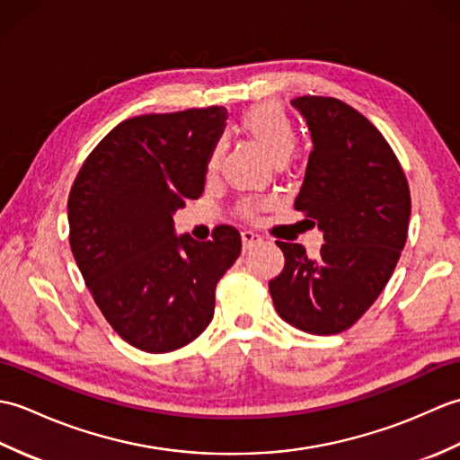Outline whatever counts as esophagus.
I'll use <instances>...</instances> for the list:
<instances>
[{
	"label": "esophagus",
	"mask_w": 460,
	"mask_h": 460,
	"mask_svg": "<svg viewBox=\"0 0 460 460\" xmlns=\"http://www.w3.org/2000/svg\"><path fill=\"white\" fill-rule=\"evenodd\" d=\"M241 239H243V251L247 252L252 245H255V243L261 241V235H257L255 231L245 229V231H241Z\"/></svg>",
	"instance_id": "34e87169"
}]
</instances>
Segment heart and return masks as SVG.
Returning <instances> with one entry per match:
<instances>
[{"mask_svg":"<svg viewBox=\"0 0 460 460\" xmlns=\"http://www.w3.org/2000/svg\"><path fill=\"white\" fill-rule=\"evenodd\" d=\"M241 128L277 164H285L296 148L298 136L295 122L290 120V116L279 104L262 102L252 106V109L243 114ZM217 158L219 152L215 150L208 162L209 170L217 165ZM245 211H251V205H247Z\"/></svg>","mask_w":460,"mask_h":460,"instance_id":"b5f03b06","label":"heart"}]
</instances>
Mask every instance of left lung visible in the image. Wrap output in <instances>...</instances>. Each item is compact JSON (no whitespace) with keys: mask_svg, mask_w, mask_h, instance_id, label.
<instances>
[{"mask_svg":"<svg viewBox=\"0 0 460 460\" xmlns=\"http://www.w3.org/2000/svg\"><path fill=\"white\" fill-rule=\"evenodd\" d=\"M312 148L295 209L324 233L308 257L277 241L285 269L269 282L279 316L308 334L348 330L374 305L405 247L411 195L392 146L349 104L298 96Z\"/></svg>","mask_w":460,"mask_h":460,"instance_id":"8db88e82","label":"left lung"}]
</instances>
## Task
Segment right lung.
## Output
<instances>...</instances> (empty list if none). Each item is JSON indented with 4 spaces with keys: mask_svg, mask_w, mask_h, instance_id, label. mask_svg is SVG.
Returning <instances> with one entry per match:
<instances>
[{
    "mask_svg": "<svg viewBox=\"0 0 460 460\" xmlns=\"http://www.w3.org/2000/svg\"><path fill=\"white\" fill-rule=\"evenodd\" d=\"M223 106L120 122L89 154L68 193V241L84 285L116 334L150 354L198 338L215 287L241 252L231 225L211 241L175 235L173 213L203 193Z\"/></svg>",
    "mask_w": 460,
    "mask_h": 460,
    "instance_id": "obj_1",
    "label": "right lung"
}]
</instances>
